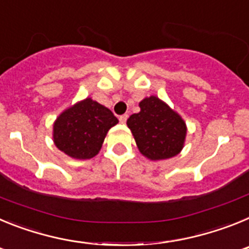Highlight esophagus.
I'll return each mask as SVG.
<instances>
[{
    "instance_id": "esophagus-1",
    "label": "esophagus",
    "mask_w": 249,
    "mask_h": 249,
    "mask_svg": "<svg viewBox=\"0 0 249 249\" xmlns=\"http://www.w3.org/2000/svg\"><path fill=\"white\" fill-rule=\"evenodd\" d=\"M127 118H128V114H127V113L122 114V116H120V122L124 123L127 121Z\"/></svg>"
}]
</instances>
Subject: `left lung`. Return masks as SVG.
<instances>
[{
  "mask_svg": "<svg viewBox=\"0 0 249 249\" xmlns=\"http://www.w3.org/2000/svg\"><path fill=\"white\" fill-rule=\"evenodd\" d=\"M141 111L127 120V126L144 157L152 160L177 156L184 146L186 122L177 112L156 96L140 102Z\"/></svg>",
  "mask_w": 249,
  "mask_h": 249,
  "instance_id": "left-lung-1",
  "label": "left lung"
}]
</instances>
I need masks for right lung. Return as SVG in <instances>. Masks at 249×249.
Returning <instances> with one entry per match:
<instances>
[{
	"mask_svg": "<svg viewBox=\"0 0 249 249\" xmlns=\"http://www.w3.org/2000/svg\"><path fill=\"white\" fill-rule=\"evenodd\" d=\"M117 117L92 98L77 102L53 123V142L59 151L76 160H89L100 152L107 132Z\"/></svg>",
	"mask_w": 249,
	"mask_h": 249,
	"instance_id": "obj_1",
	"label": "right lung"
}]
</instances>
